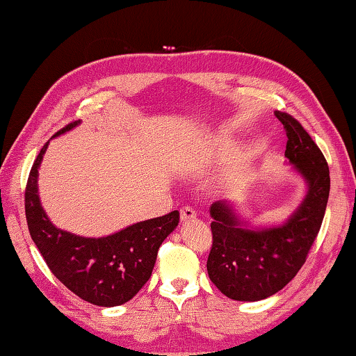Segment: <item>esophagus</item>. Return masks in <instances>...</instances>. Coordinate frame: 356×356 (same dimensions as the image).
Returning <instances> with one entry per match:
<instances>
[{"mask_svg":"<svg viewBox=\"0 0 356 356\" xmlns=\"http://www.w3.org/2000/svg\"><path fill=\"white\" fill-rule=\"evenodd\" d=\"M195 216H197V213H195L191 207H184L180 209V220L182 222H190L193 218H195Z\"/></svg>","mask_w":356,"mask_h":356,"instance_id":"34e87169","label":"esophagus"}]
</instances>
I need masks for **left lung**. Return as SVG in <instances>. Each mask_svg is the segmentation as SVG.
<instances>
[{"label": "left lung", "mask_w": 356, "mask_h": 356, "mask_svg": "<svg viewBox=\"0 0 356 356\" xmlns=\"http://www.w3.org/2000/svg\"><path fill=\"white\" fill-rule=\"evenodd\" d=\"M275 116L287 136L284 156L306 180L307 193L283 225L270 228H252L229 200L211 205L213 246L207 269L211 282L231 300L259 301L282 291L305 264L326 213L330 191L326 159L297 119L282 111Z\"/></svg>", "instance_id": "obj_1"}]
</instances>
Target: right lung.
I'll return each instance as SVG.
<instances>
[{"instance_id": "add662e5", "label": "right lung", "mask_w": 356, "mask_h": 356, "mask_svg": "<svg viewBox=\"0 0 356 356\" xmlns=\"http://www.w3.org/2000/svg\"><path fill=\"white\" fill-rule=\"evenodd\" d=\"M79 124L81 120H74L55 136ZM47 147L49 142L35 159L26 186L30 237L53 275L79 298L102 307L124 305L149 280L159 248L179 225V211L134 223L99 238L59 229L45 214L38 194V168Z\"/></svg>"}]
</instances>
